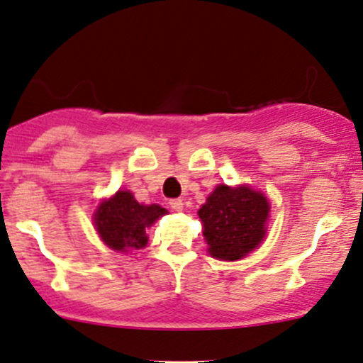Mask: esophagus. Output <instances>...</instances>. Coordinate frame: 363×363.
Segmentation results:
<instances>
[{"mask_svg":"<svg viewBox=\"0 0 363 363\" xmlns=\"http://www.w3.org/2000/svg\"><path fill=\"white\" fill-rule=\"evenodd\" d=\"M169 203H170V207L174 208L175 212H181L182 211V205H184V203H182L181 198H174V200H170Z\"/></svg>","mask_w":363,"mask_h":363,"instance_id":"obj_1","label":"esophagus"}]
</instances>
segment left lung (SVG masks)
<instances>
[{"label":"left lung","instance_id":"8db88e82","mask_svg":"<svg viewBox=\"0 0 363 363\" xmlns=\"http://www.w3.org/2000/svg\"><path fill=\"white\" fill-rule=\"evenodd\" d=\"M212 257L238 261L262 243L269 217V201L250 186L213 189L198 211Z\"/></svg>","mask_w":363,"mask_h":363}]
</instances>
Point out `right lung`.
Returning a JSON list of instances; mask_svg holds the SVG:
<instances>
[{
	"instance_id": "1",
	"label": "right lung",
	"mask_w": 363,
	"mask_h": 363,
	"mask_svg": "<svg viewBox=\"0 0 363 363\" xmlns=\"http://www.w3.org/2000/svg\"><path fill=\"white\" fill-rule=\"evenodd\" d=\"M165 213L167 208L156 203H139L130 191H118L101 201L94 213V224L109 249L139 250L147 245V228Z\"/></svg>"
}]
</instances>
